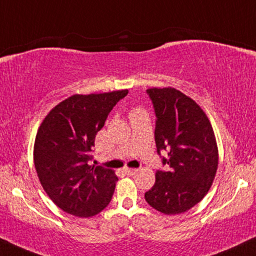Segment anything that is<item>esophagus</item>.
<instances>
[{"label":"esophagus","mask_w":256,"mask_h":256,"mask_svg":"<svg viewBox=\"0 0 256 256\" xmlns=\"http://www.w3.org/2000/svg\"><path fill=\"white\" fill-rule=\"evenodd\" d=\"M138 171V170H136V168H124V172L127 173L128 176H134V174H136Z\"/></svg>","instance_id":"obj_1"}]
</instances>
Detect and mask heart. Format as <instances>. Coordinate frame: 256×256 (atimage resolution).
<instances>
[{"instance_id":"obj_1","label":"heart","mask_w":256,"mask_h":256,"mask_svg":"<svg viewBox=\"0 0 256 256\" xmlns=\"http://www.w3.org/2000/svg\"><path fill=\"white\" fill-rule=\"evenodd\" d=\"M140 112H141V110H138V109L134 110V112H132V116H133V115H136V114H140Z\"/></svg>"}]
</instances>
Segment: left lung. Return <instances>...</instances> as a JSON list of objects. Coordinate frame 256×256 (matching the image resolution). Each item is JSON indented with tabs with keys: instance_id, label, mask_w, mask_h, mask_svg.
Wrapping results in <instances>:
<instances>
[{
	"instance_id": "1",
	"label": "left lung",
	"mask_w": 256,
	"mask_h": 256,
	"mask_svg": "<svg viewBox=\"0 0 256 256\" xmlns=\"http://www.w3.org/2000/svg\"><path fill=\"white\" fill-rule=\"evenodd\" d=\"M156 112V144L166 171L158 170L144 200L165 215L190 210L208 194L218 166L211 123L194 100L173 88L147 90Z\"/></svg>"
}]
</instances>
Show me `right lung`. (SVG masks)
Segmentation results:
<instances>
[{
	"instance_id": "add662e5",
	"label": "right lung",
	"mask_w": 256,
	"mask_h": 256,
	"mask_svg": "<svg viewBox=\"0 0 256 256\" xmlns=\"http://www.w3.org/2000/svg\"><path fill=\"white\" fill-rule=\"evenodd\" d=\"M128 90L74 94L47 114L34 142V165L56 206L77 217L100 212L118 178L112 170L90 166L94 138Z\"/></svg>"
}]
</instances>
